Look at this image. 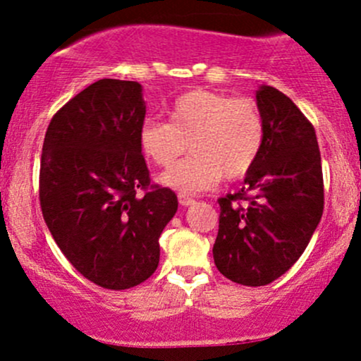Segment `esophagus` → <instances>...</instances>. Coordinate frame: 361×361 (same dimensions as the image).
I'll use <instances>...</instances> for the list:
<instances>
[{"label":"esophagus","mask_w":361,"mask_h":361,"mask_svg":"<svg viewBox=\"0 0 361 361\" xmlns=\"http://www.w3.org/2000/svg\"><path fill=\"white\" fill-rule=\"evenodd\" d=\"M178 201H180L181 206H192V204H195V199L192 197V195L183 194V192H181V194L178 195Z\"/></svg>","instance_id":"obj_1"}]
</instances>
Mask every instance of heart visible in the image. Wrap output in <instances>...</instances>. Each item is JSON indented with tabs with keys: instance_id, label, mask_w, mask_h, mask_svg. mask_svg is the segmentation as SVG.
<instances>
[{
	"instance_id": "b5f03b06",
	"label": "heart",
	"mask_w": 361,
	"mask_h": 361,
	"mask_svg": "<svg viewBox=\"0 0 361 361\" xmlns=\"http://www.w3.org/2000/svg\"><path fill=\"white\" fill-rule=\"evenodd\" d=\"M167 116L169 122L145 120L140 145L159 167L173 166L190 148L194 155L160 178L162 185L183 194L209 190L224 176H246L264 150V113L248 97L190 90L173 101Z\"/></svg>"
}]
</instances>
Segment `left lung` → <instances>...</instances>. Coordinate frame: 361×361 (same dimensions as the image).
<instances>
[{"instance_id": "left-lung-1", "label": "left lung", "mask_w": 361, "mask_h": 361, "mask_svg": "<svg viewBox=\"0 0 361 361\" xmlns=\"http://www.w3.org/2000/svg\"><path fill=\"white\" fill-rule=\"evenodd\" d=\"M265 145L245 187L218 199L214 265L231 281L264 286L307 248L323 214V171L312 123L274 87L257 90Z\"/></svg>"}]
</instances>
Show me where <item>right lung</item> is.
Here are the masks:
<instances>
[{
    "instance_id": "add662e5",
    "label": "right lung",
    "mask_w": 361,
    "mask_h": 361,
    "mask_svg": "<svg viewBox=\"0 0 361 361\" xmlns=\"http://www.w3.org/2000/svg\"><path fill=\"white\" fill-rule=\"evenodd\" d=\"M141 85L103 78L52 116L39 164L43 218L73 267L108 290L147 281L159 238L178 209L141 154Z\"/></svg>"
}]
</instances>
